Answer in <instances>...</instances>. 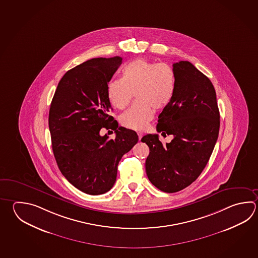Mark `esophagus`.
<instances>
[{"label": "esophagus", "instance_id": "34e87169", "mask_svg": "<svg viewBox=\"0 0 258 258\" xmlns=\"http://www.w3.org/2000/svg\"><path fill=\"white\" fill-rule=\"evenodd\" d=\"M138 136H139V140L141 141V138L143 137V133L142 132H138Z\"/></svg>", "mask_w": 258, "mask_h": 258}]
</instances>
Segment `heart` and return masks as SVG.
Returning <instances> with one entry per match:
<instances>
[{
    "mask_svg": "<svg viewBox=\"0 0 258 258\" xmlns=\"http://www.w3.org/2000/svg\"><path fill=\"white\" fill-rule=\"evenodd\" d=\"M175 88V72L170 64L138 58L123 68L121 78L109 83L107 97L113 107L124 109L135 93L137 101L122 114L120 123L141 131L152 119L153 108L161 110L170 104Z\"/></svg>",
    "mask_w": 258,
    "mask_h": 258,
    "instance_id": "obj_1",
    "label": "heart"
}]
</instances>
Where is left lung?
I'll return each instance as SVG.
<instances>
[{
	"mask_svg": "<svg viewBox=\"0 0 258 258\" xmlns=\"http://www.w3.org/2000/svg\"><path fill=\"white\" fill-rule=\"evenodd\" d=\"M176 88L170 104L159 115L157 132L174 137L163 145L158 134L141 139L150 148L146 172L164 192H176L195 181L204 170L218 139L220 113L209 78L188 61L173 63Z\"/></svg>",
	"mask_w": 258,
	"mask_h": 258,
	"instance_id": "1",
	"label": "left lung"
}]
</instances>
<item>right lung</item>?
I'll return each instance as SVG.
<instances>
[{
  "label": "right lung",
  "instance_id": "right-lung-1",
  "mask_svg": "<svg viewBox=\"0 0 258 258\" xmlns=\"http://www.w3.org/2000/svg\"><path fill=\"white\" fill-rule=\"evenodd\" d=\"M120 56L93 58L68 70L59 81L49 110L52 149L66 179L85 194L103 195L117 179L122 156L139 141L136 132L118 126L109 115L108 82ZM115 130L109 140L99 132Z\"/></svg>",
  "mask_w": 258,
  "mask_h": 258
}]
</instances>
